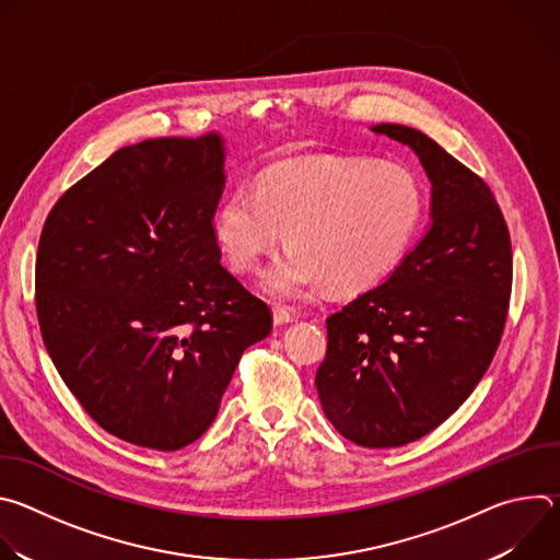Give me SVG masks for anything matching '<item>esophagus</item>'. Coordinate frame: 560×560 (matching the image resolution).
I'll return each mask as SVG.
<instances>
[{"label":"esophagus","mask_w":560,"mask_h":560,"mask_svg":"<svg viewBox=\"0 0 560 560\" xmlns=\"http://www.w3.org/2000/svg\"><path fill=\"white\" fill-rule=\"evenodd\" d=\"M272 322H275V326H277V328L288 326V324H292V314H290L288 310H283V307H275V312H272Z\"/></svg>","instance_id":"esophagus-1"}]
</instances>
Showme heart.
I'll use <instances>...</instances> for the list:
<instances>
[{"instance_id": "1", "label": "heart", "mask_w": 560, "mask_h": 560, "mask_svg": "<svg viewBox=\"0 0 560 560\" xmlns=\"http://www.w3.org/2000/svg\"><path fill=\"white\" fill-rule=\"evenodd\" d=\"M425 214L419 177L392 162L335 156L266 168L212 214V236L236 272H255L285 242L264 275V290L299 301L326 288L350 296L387 279L415 246Z\"/></svg>"}]
</instances>
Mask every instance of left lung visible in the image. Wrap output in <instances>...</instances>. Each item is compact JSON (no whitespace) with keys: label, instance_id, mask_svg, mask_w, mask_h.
<instances>
[{"label":"left lung","instance_id":"obj_1","mask_svg":"<svg viewBox=\"0 0 560 560\" xmlns=\"http://www.w3.org/2000/svg\"><path fill=\"white\" fill-rule=\"evenodd\" d=\"M370 130L419 156L430 223L383 283L328 316L314 383L339 434L398 447L454 415L490 368L510 305L512 244L486 182L434 139L401 124Z\"/></svg>","mask_w":560,"mask_h":560}]
</instances>
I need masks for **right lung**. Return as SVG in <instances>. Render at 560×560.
Wrapping results in <instances>:
<instances>
[{"mask_svg":"<svg viewBox=\"0 0 560 560\" xmlns=\"http://www.w3.org/2000/svg\"><path fill=\"white\" fill-rule=\"evenodd\" d=\"M225 139L126 145L50 210L37 250L44 346L110 434L173 452L214 421L244 350L272 330L268 305L221 264L212 214Z\"/></svg>","mask_w":560,"mask_h":560,"instance_id":"1","label":"right lung"}]
</instances>
